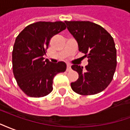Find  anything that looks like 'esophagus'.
<instances>
[{
  "label": "esophagus",
  "mask_w": 130,
  "mask_h": 130,
  "mask_svg": "<svg viewBox=\"0 0 130 130\" xmlns=\"http://www.w3.org/2000/svg\"><path fill=\"white\" fill-rule=\"evenodd\" d=\"M71 71V66L70 64H67L66 66V71Z\"/></svg>",
  "instance_id": "esophagus-1"
}]
</instances>
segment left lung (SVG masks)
<instances>
[{
  "label": "left lung",
  "instance_id": "left-lung-1",
  "mask_svg": "<svg viewBox=\"0 0 130 130\" xmlns=\"http://www.w3.org/2000/svg\"><path fill=\"white\" fill-rule=\"evenodd\" d=\"M76 39L79 51L88 58L85 66L73 64L71 68L79 77L71 82L72 89L82 95L103 91L113 79L117 64L116 49L113 37L105 28L90 21H65Z\"/></svg>",
  "mask_w": 130,
  "mask_h": 130
}]
</instances>
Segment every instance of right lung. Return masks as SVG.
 I'll return each instance as SVG.
<instances>
[{
    "instance_id": "1",
    "label": "right lung",
    "mask_w": 130,
    "mask_h": 130,
    "mask_svg": "<svg viewBox=\"0 0 130 130\" xmlns=\"http://www.w3.org/2000/svg\"><path fill=\"white\" fill-rule=\"evenodd\" d=\"M66 28L62 21H39L27 25L19 34L12 51L13 73L26 95L43 97L53 91V80L66 71L64 61L56 64L44 60L50 40Z\"/></svg>"
}]
</instances>
